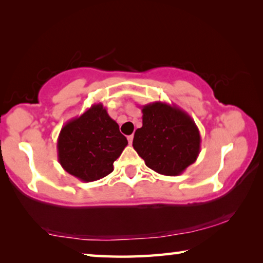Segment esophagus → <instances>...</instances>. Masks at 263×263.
<instances>
[{
	"mask_svg": "<svg viewBox=\"0 0 263 263\" xmlns=\"http://www.w3.org/2000/svg\"><path fill=\"white\" fill-rule=\"evenodd\" d=\"M127 140H128V142H130V144H132V141H133V135L127 136Z\"/></svg>",
	"mask_w": 263,
	"mask_h": 263,
	"instance_id": "1",
	"label": "esophagus"
}]
</instances>
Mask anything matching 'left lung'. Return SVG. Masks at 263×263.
<instances>
[{"instance_id":"obj_1","label":"left lung","mask_w":263,"mask_h":263,"mask_svg":"<svg viewBox=\"0 0 263 263\" xmlns=\"http://www.w3.org/2000/svg\"><path fill=\"white\" fill-rule=\"evenodd\" d=\"M141 112L142 126L136 130L133 148L146 166L159 174H182L201 152V135L194 119L166 102L146 104Z\"/></svg>"}]
</instances>
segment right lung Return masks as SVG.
Segmentation results:
<instances>
[{
    "label": "right lung",
    "mask_w": 263,
    "mask_h": 263,
    "mask_svg": "<svg viewBox=\"0 0 263 263\" xmlns=\"http://www.w3.org/2000/svg\"><path fill=\"white\" fill-rule=\"evenodd\" d=\"M127 139L102 103L62 126L58 137V160L68 174L92 182L109 175L114 162L126 147Z\"/></svg>",
    "instance_id": "obj_1"
}]
</instances>
